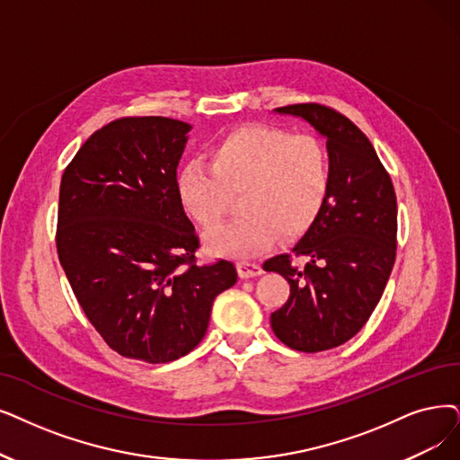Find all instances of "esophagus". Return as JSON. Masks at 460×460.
<instances>
[{
	"mask_svg": "<svg viewBox=\"0 0 460 460\" xmlns=\"http://www.w3.org/2000/svg\"><path fill=\"white\" fill-rule=\"evenodd\" d=\"M237 271H240L242 279H249V278H259V275L264 271L261 264L256 262H249V261H242L237 262Z\"/></svg>",
	"mask_w": 460,
	"mask_h": 460,
	"instance_id": "1",
	"label": "esophagus"
}]
</instances>
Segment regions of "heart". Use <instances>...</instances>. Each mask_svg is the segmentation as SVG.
Segmentation results:
<instances>
[{"instance_id": "b5f03b06", "label": "heart", "mask_w": 460, "mask_h": 460, "mask_svg": "<svg viewBox=\"0 0 460 460\" xmlns=\"http://www.w3.org/2000/svg\"><path fill=\"white\" fill-rule=\"evenodd\" d=\"M209 164L182 166L177 196L198 226L213 230L240 194L243 213L208 237L211 251L235 256L261 252L278 232L283 237L307 232L332 181L330 156L317 137L273 126L237 128L211 146Z\"/></svg>"}]
</instances>
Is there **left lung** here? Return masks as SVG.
Listing matches in <instances>:
<instances>
[{"mask_svg":"<svg viewBox=\"0 0 460 460\" xmlns=\"http://www.w3.org/2000/svg\"><path fill=\"white\" fill-rule=\"evenodd\" d=\"M326 137L330 192L292 254L264 262L290 285L271 328L285 345L319 353L351 340L374 314L396 259V194L370 139L336 109L321 103L278 107ZM304 255L305 267L293 262Z\"/></svg>","mask_w":460,"mask_h":460,"instance_id":"1","label":"left lung"}]
</instances>
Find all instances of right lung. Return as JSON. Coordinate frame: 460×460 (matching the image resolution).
I'll return each instance as SVG.
<instances>
[{
	"label": "right lung",
	"instance_id": "right-lung-1",
	"mask_svg": "<svg viewBox=\"0 0 460 460\" xmlns=\"http://www.w3.org/2000/svg\"><path fill=\"white\" fill-rule=\"evenodd\" d=\"M190 124L124 117L92 134L60 182L57 249L73 294L105 343L149 364L185 357L213 300L237 281L228 261L198 264L177 196Z\"/></svg>",
	"mask_w": 460,
	"mask_h": 460
}]
</instances>
